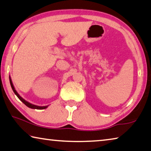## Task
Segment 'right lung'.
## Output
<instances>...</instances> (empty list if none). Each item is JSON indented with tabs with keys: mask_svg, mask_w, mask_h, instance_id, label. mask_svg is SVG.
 Wrapping results in <instances>:
<instances>
[{
	"mask_svg": "<svg viewBox=\"0 0 151 151\" xmlns=\"http://www.w3.org/2000/svg\"><path fill=\"white\" fill-rule=\"evenodd\" d=\"M9 81H10V83H11V87H12V91H13V92L14 93V94H16L18 98H19L20 100L21 101L22 103H23L25 104V105L27 106L28 107H29V108H30V109H33L42 110V109H47V107L48 106V105H47V106H38V105H35V104H33L32 103H29V102L27 101L26 100H24V99L22 98V97H21V96L19 95V94L17 93V91L15 90V88H14V86L13 85V83H12V82L11 76H9Z\"/></svg>",
	"mask_w": 151,
	"mask_h": 151,
	"instance_id": "add662e5",
	"label": "right lung"
}]
</instances>
